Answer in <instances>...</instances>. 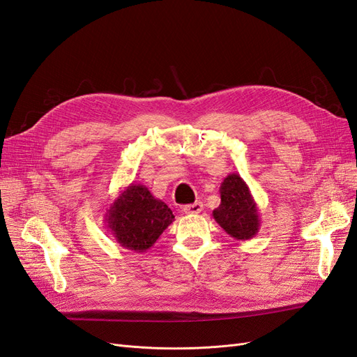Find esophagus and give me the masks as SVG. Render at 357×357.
Masks as SVG:
<instances>
[{
    "label": "esophagus",
    "mask_w": 357,
    "mask_h": 357,
    "mask_svg": "<svg viewBox=\"0 0 357 357\" xmlns=\"http://www.w3.org/2000/svg\"><path fill=\"white\" fill-rule=\"evenodd\" d=\"M202 208H204L202 202H195V204L185 205V207H183V211H185L186 214H198L202 211Z\"/></svg>",
    "instance_id": "obj_1"
}]
</instances>
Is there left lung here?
I'll list each match as a JSON object with an SVG mask.
<instances>
[{"mask_svg":"<svg viewBox=\"0 0 357 357\" xmlns=\"http://www.w3.org/2000/svg\"><path fill=\"white\" fill-rule=\"evenodd\" d=\"M220 205L213 210V218L223 231L238 241L252 240L261 228L257 204L247 183L232 172L220 185Z\"/></svg>","mask_w":357,"mask_h":357,"instance_id":"obj_1","label":"left lung"}]
</instances>
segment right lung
<instances>
[{"label":"right lung","instance_id":"obj_1","mask_svg":"<svg viewBox=\"0 0 357 357\" xmlns=\"http://www.w3.org/2000/svg\"><path fill=\"white\" fill-rule=\"evenodd\" d=\"M104 218L107 229L119 245L144 253L172 223L174 214L144 185L131 183L110 204Z\"/></svg>","mask_w":357,"mask_h":357}]
</instances>
